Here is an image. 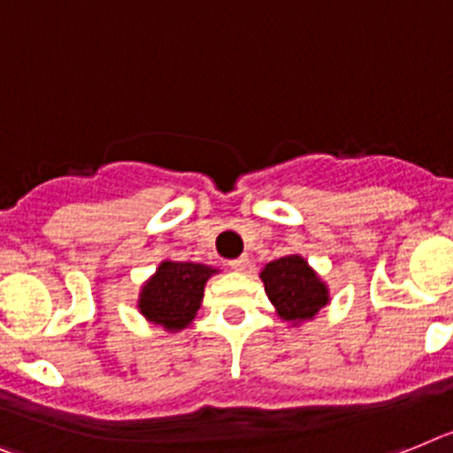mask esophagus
Returning a JSON list of instances; mask_svg holds the SVG:
<instances>
[{
    "mask_svg": "<svg viewBox=\"0 0 453 453\" xmlns=\"http://www.w3.org/2000/svg\"><path fill=\"white\" fill-rule=\"evenodd\" d=\"M230 267H233L234 272H246V269L250 267V262H249V257L242 256V257H237V260L230 262Z\"/></svg>",
    "mask_w": 453,
    "mask_h": 453,
    "instance_id": "obj_1",
    "label": "esophagus"
}]
</instances>
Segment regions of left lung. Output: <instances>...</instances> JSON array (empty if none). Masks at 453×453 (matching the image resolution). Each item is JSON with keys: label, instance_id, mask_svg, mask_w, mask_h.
<instances>
[{"label": "left lung", "instance_id": "8db88e82", "mask_svg": "<svg viewBox=\"0 0 453 453\" xmlns=\"http://www.w3.org/2000/svg\"><path fill=\"white\" fill-rule=\"evenodd\" d=\"M260 279L276 315L290 326H302L303 322L315 320L318 313L332 302L329 285L299 253L267 262L262 267Z\"/></svg>", "mask_w": 453, "mask_h": 453}]
</instances>
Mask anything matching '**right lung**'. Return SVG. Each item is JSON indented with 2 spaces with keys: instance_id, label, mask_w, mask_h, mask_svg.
<instances>
[{
  "instance_id": "right-lung-1",
  "label": "right lung",
  "mask_w": 453,
  "mask_h": 453,
  "mask_svg": "<svg viewBox=\"0 0 453 453\" xmlns=\"http://www.w3.org/2000/svg\"><path fill=\"white\" fill-rule=\"evenodd\" d=\"M220 269L200 262L161 260L156 272L140 285L138 311L163 332L177 334L196 320L203 306L204 285Z\"/></svg>"
}]
</instances>
